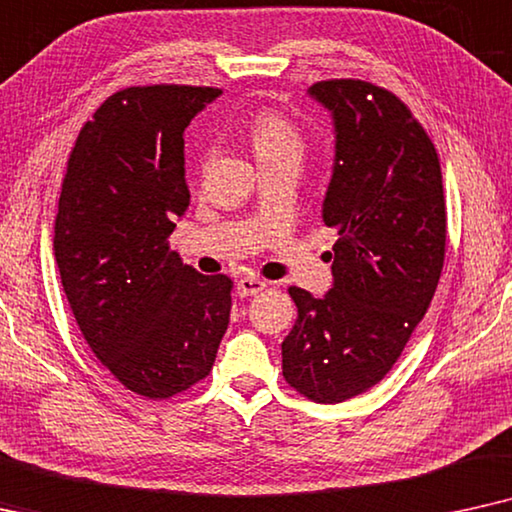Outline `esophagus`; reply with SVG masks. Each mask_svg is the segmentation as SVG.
<instances>
[{
  "instance_id": "1",
  "label": "esophagus",
  "mask_w": 512,
  "mask_h": 512,
  "mask_svg": "<svg viewBox=\"0 0 512 512\" xmlns=\"http://www.w3.org/2000/svg\"><path fill=\"white\" fill-rule=\"evenodd\" d=\"M262 290H267V283L260 281V278H250L245 276L241 281L236 283V292L238 297H252V295H260Z\"/></svg>"
}]
</instances>
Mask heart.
Returning a JSON list of instances; mask_svg holds the SVG:
<instances>
[{
	"label": "heart",
	"instance_id": "1",
	"mask_svg": "<svg viewBox=\"0 0 512 512\" xmlns=\"http://www.w3.org/2000/svg\"><path fill=\"white\" fill-rule=\"evenodd\" d=\"M248 135L255 149L257 159H302L304 154V135L299 131L295 121L281 109L267 107L260 109L248 124Z\"/></svg>",
	"mask_w": 512,
	"mask_h": 512
}]
</instances>
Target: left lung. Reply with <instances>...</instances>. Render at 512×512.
I'll return each instance as SVG.
<instances>
[{
	"mask_svg": "<svg viewBox=\"0 0 512 512\" xmlns=\"http://www.w3.org/2000/svg\"><path fill=\"white\" fill-rule=\"evenodd\" d=\"M309 93L332 112L335 173L323 222L337 231L323 299L288 290L297 320L283 339V377L313 403L365 393L400 358L445 264L447 210L435 145L398 95L363 79Z\"/></svg>",
	"mask_w": 512,
	"mask_h": 512,
	"instance_id": "left-lung-1",
	"label": "left lung"
}]
</instances>
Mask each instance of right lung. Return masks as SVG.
I'll return each instance as SVG.
<instances>
[{
    "mask_svg": "<svg viewBox=\"0 0 512 512\" xmlns=\"http://www.w3.org/2000/svg\"><path fill=\"white\" fill-rule=\"evenodd\" d=\"M222 91L131 86L86 121L67 159L53 250L81 335L128 391L168 400L213 370L229 325V276L168 248L185 215V128Z\"/></svg>",
    "mask_w": 512,
    "mask_h": 512,
    "instance_id": "obj_1",
    "label": "right lung"
}]
</instances>
